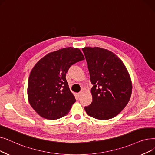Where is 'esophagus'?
<instances>
[{
  "mask_svg": "<svg viewBox=\"0 0 155 155\" xmlns=\"http://www.w3.org/2000/svg\"><path fill=\"white\" fill-rule=\"evenodd\" d=\"M83 94H84V92H78V93L77 94V96H78V97H80V96H82L83 95Z\"/></svg>",
  "mask_w": 155,
  "mask_h": 155,
  "instance_id": "34e87169",
  "label": "esophagus"
}]
</instances>
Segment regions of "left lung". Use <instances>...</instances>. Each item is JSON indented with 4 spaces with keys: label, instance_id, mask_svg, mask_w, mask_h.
Returning a JSON list of instances; mask_svg holds the SVG:
<instances>
[{
    "label": "left lung",
    "instance_id": "1",
    "mask_svg": "<svg viewBox=\"0 0 155 155\" xmlns=\"http://www.w3.org/2000/svg\"><path fill=\"white\" fill-rule=\"evenodd\" d=\"M82 51L93 85L92 101L85 110L96 119H111L124 109L130 99L132 83L129 73L111 51L97 47H85Z\"/></svg>",
    "mask_w": 155,
    "mask_h": 155
}]
</instances>
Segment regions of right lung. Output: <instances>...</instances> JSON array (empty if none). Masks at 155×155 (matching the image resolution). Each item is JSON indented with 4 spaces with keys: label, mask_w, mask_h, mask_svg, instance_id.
Here are the masks:
<instances>
[{
    "label": "right lung",
    "mask_w": 155,
    "mask_h": 155,
    "mask_svg": "<svg viewBox=\"0 0 155 155\" xmlns=\"http://www.w3.org/2000/svg\"><path fill=\"white\" fill-rule=\"evenodd\" d=\"M84 59L79 49L68 47L48 54L33 66L28 82V100L40 117L57 120L69 113L76 99L66 74L71 65Z\"/></svg>",
    "instance_id": "obj_1"
}]
</instances>
